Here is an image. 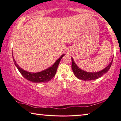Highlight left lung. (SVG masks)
Here are the masks:
<instances>
[{
	"label": "left lung",
	"mask_w": 121,
	"mask_h": 121,
	"mask_svg": "<svg viewBox=\"0 0 121 121\" xmlns=\"http://www.w3.org/2000/svg\"><path fill=\"white\" fill-rule=\"evenodd\" d=\"M71 62H72V63H71V68H72V70L73 73H74L75 76L79 79L86 81L98 79V78L102 76L104 74L107 73L109 70L110 67H111L112 60L111 61V62L109 63V65L107 67H106L105 68H104L103 70L100 71H98V72L94 73L87 72V71H85L81 69V68H79L75 63L73 58H71Z\"/></svg>",
	"instance_id": "left-lung-1"
}]
</instances>
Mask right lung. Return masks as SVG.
Wrapping results in <instances>:
<instances>
[{
	"label": "right lung",
	"mask_w": 121,
	"mask_h": 121,
	"mask_svg": "<svg viewBox=\"0 0 121 121\" xmlns=\"http://www.w3.org/2000/svg\"><path fill=\"white\" fill-rule=\"evenodd\" d=\"M65 56V54H62L60 56V58H59L56 61V62L53 64L52 66L49 67L48 68L38 73H30L29 71H26L23 70V69L20 68L19 65L17 64L16 61L14 59L13 55V59L14 63H15V66L17 67V68L20 73H21V75L25 78L27 80L34 83H45L47 82L50 81L56 75L57 68H58V65L60 63L61 59L62 57Z\"/></svg>",
	"instance_id": "add662e5"
}]
</instances>
